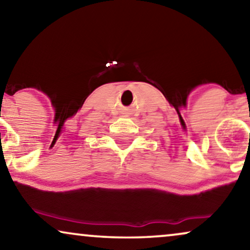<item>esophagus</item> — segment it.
<instances>
[{"instance_id":"obj_1","label":"esophagus","mask_w":250,"mask_h":250,"mask_svg":"<svg viewBox=\"0 0 250 250\" xmlns=\"http://www.w3.org/2000/svg\"><path fill=\"white\" fill-rule=\"evenodd\" d=\"M123 112H124V114H128V109H124Z\"/></svg>"}]
</instances>
